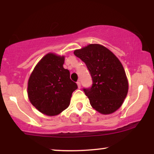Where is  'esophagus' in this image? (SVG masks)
<instances>
[{"label":"esophagus","mask_w":154,"mask_h":154,"mask_svg":"<svg viewBox=\"0 0 154 154\" xmlns=\"http://www.w3.org/2000/svg\"><path fill=\"white\" fill-rule=\"evenodd\" d=\"M77 86H78V88H80L81 84H80V82H79V81H78V82H77Z\"/></svg>","instance_id":"obj_1"}]
</instances>
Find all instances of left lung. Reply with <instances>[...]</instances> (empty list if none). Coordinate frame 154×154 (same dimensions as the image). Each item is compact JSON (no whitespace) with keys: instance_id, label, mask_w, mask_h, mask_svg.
<instances>
[{"instance_id":"obj_1","label":"left lung","mask_w":154,"mask_h":154,"mask_svg":"<svg viewBox=\"0 0 154 154\" xmlns=\"http://www.w3.org/2000/svg\"><path fill=\"white\" fill-rule=\"evenodd\" d=\"M74 54L85 63L93 79L85 89L91 106L102 114L119 109L128 93V80L124 67L110 50L100 44H90Z\"/></svg>"}]
</instances>
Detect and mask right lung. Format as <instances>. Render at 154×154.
Wrapping results in <instances>:
<instances>
[{"label": "right lung", "instance_id": "add662e5", "mask_svg": "<svg viewBox=\"0 0 154 154\" xmlns=\"http://www.w3.org/2000/svg\"><path fill=\"white\" fill-rule=\"evenodd\" d=\"M64 60V56L48 53L37 63L28 80L29 101L47 116H56L67 109L77 88L69 71L63 68Z\"/></svg>", "mask_w": 154, "mask_h": 154}]
</instances>
